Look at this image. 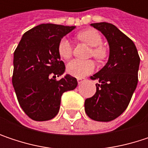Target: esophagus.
Returning a JSON list of instances; mask_svg holds the SVG:
<instances>
[{"instance_id": "34e87169", "label": "esophagus", "mask_w": 148, "mask_h": 148, "mask_svg": "<svg viewBox=\"0 0 148 148\" xmlns=\"http://www.w3.org/2000/svg\"><path fill=\"white\" fill-rule=\"evenodd\" d=\"M77 81H78L79 84H81L82 82L86 81V78H78L77 79Z\"/></svg>"}]
</instances>
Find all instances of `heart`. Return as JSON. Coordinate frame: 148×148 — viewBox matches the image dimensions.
Instances as JSON below:
<instances>
[{
	"instance_id": "1",
	"label": "heart",
	"mask_w": 148,
	"mask_h": 148,
	"mask_svg": "<svg viewBox=\"0 0 148 148\" xmlns=\"http://www.w3.org/2000/svg\"><path fill=\"white\" fill-rule=\"evenodd\" d=\"M77 38L86 45L92 46V49L90 51V56L95 58L97 61H103L106 57L107 53L105 48L102 46V37L99 32L96 30L90 29L86 30L79 32L77 35ZM57 50L59 56L65 60L69 59L73 54V47L69 39L63 38L60 40ZM95 64L92 61H79V60H73L67 66V72L70 75L81 78L87 74H91L94 71Z\"/></svg>"
}]
</instances>
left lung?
<instances>
[{
    "instance_id": "8db88e82",
    "label": "left lung",
    "mask_w": 148,
    "mask_h": 148,
    "mask_svg": "<svg viewBox=\"0 0 148 148\" xmlns=\"http://www.w3.org/2000/svg\"><path fill=\"white\" fill-rule=\"evenodd\" d=\"M100 31L110 46L108 62L91 79L98 80L96 93L85 101L86 115L92 120L110 122L128 107L138 83L140 56L134 42L112 24H91Z\"/></svg>"
}]
</instances>
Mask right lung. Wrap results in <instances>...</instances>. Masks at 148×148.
<instances>
[{"label":"right lung","instance_id":"add662e5","mask_svg":"<svg viewBox=\"0 0 148 148\" xmlns=\"http://www.w3.org/2000/svg\"><path fill=\"white\" fill-rule=\"evenodd\" d=\"M75 26L42 24L26 32L14 53L12 82L18 103L34 121L54 118L60 109L63 92L74 90L76 78L64 73L57 46Z\"/></svg>","mask_w":148,"mask_h":148}]
</instances>
